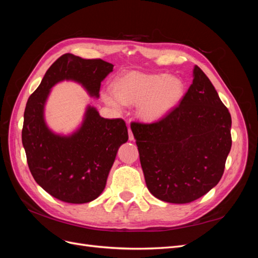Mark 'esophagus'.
I'll list each match as a JSON object with an SVG mask.
<instances>
[{"mask_svg":"<svg viewBox=\"0 0 258 258\" xmlns=\"http://www.w3.org/2000/svg\"><path fill=\"white\" fill-rule=\"evenodd\" d=\"M128 132H129V140H130V141H132V140L135 139V137H134V134H132V131H131L130 127H129V129H128Z\"/></svg>","mask_w":258,"mask_h":258,"instance_id":"obj_1","label":"esophagus"}]
</instances>
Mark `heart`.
<instances>
[{"label":"heart","mask_w":258,"mask_h":258,"mask_svg":"<svg viewBox=\"0 0 258 258\" xmlns=\"http://www.w3.org/2000/svg\"><path fill=\"white\" fill-rule=\"evenodd\" d=\"M116 95H106V102L119 108L121 102L140 105V115L146 120H156L167 115L178 104L184 95L183 82L166 74L131 72L120 77L115 85Z\"/></svg>","instance_id":"1"}]
</instances>
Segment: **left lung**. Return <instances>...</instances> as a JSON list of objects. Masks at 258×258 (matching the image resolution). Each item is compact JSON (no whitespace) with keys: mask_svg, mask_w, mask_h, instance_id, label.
<instances>
[{"mask_svg":"<svg viewBox=\"0 0 258 258\" xmlns=\"http://www.w3.org/2000/svg\"><path fill=\"white\" fill-rule=\"evenodd\" d=\"M148 190L189 204L220 182L231 148V116L199 67L181 102L157 121H132Z\"/></svg>","mask_w":258,"mask_h":258,"instance_id":"8db88e82","label":"left lung"}]
</instances>
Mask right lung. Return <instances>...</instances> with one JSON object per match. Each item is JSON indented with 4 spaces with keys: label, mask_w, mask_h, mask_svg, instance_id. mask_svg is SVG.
Instances as JSON below:
<instances>
[{
    "label": "right lung",
    "mask_w": 258,
    "mask_h": 258,
    "mask_svg": "<svg viewBox=\"0 0 258 258\" xmlns=\"http://www.w3.org/2000/svg\"><path fill=\"white\" fill-rule=\"evenodd\" d=\"M113 67L102 59L62 54L26 105L21 138L30 172L44 190L68 204H86L100 196L117 151L128 141V129L123 119H105L88 107L79 131L71 137L53 135L44 121L45 101L52 86L63 80L79 82L99 97L101 82Z\"/></svg>",
    "instance_id": "add662e5"
}]
</instances>
